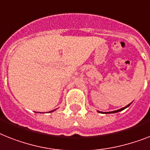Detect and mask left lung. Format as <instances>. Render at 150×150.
I'll return each instance as SVG.
<instances>
[{
    "label": "left lung",
    "instance_id": "obj_1",
    "mask_svg": "<svg viewBox=\"0 0 150 150\" xmlns=\"http://www.w3.org/2000/svg\"><path fill=\"white\" fill-rule=\"evenodd\" d=\"M132 103H130L129 104H128L127 106H124V107H122V108L120 109V110H114V111H111V112H101V111H98L97 110V112H102V113H115V112H120V111L123 110H125L126 108H127V107H129V106H130V104Z\"/></svg>",
    "mask_w": 150,
    "mask_h": 150
}]
</instances>
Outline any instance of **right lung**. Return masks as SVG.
<instances>
[{
  "instance_id": "obj_1",
  "label": "right lung",
  "mask_w": 150,
  "mask_h": 150,
  "mask_svg": "<svg viewBox=\"0 0 150 150\" xmlns=\"http://www.w3.org/2000/svg\"><path fill=\"white\" fill-rule=\"evenodd\" d=\"M55 110H52V111H50V112H54V111H55Z\"/></svg>"
}]
</instances>
